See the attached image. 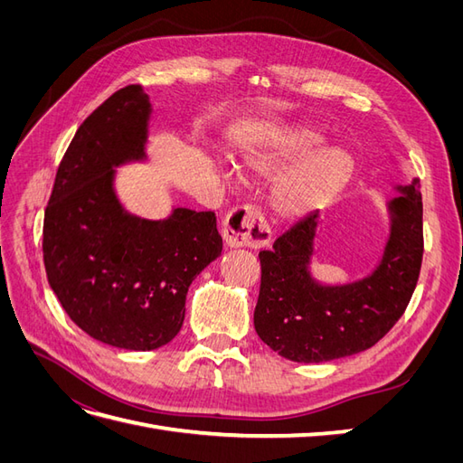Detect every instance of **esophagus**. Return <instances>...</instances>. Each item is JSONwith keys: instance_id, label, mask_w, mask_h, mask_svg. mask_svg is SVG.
<instances>
[{"instance_id": "34e87169", "label": "esophagus", "mask_w": 463, "mask_h": 463, "mask_svg": "<svg viewBox=\"0 0 463 463\" xmlns=\"http://www.w3.org/2000/svg\"><path fill=\"white\" fill-rule=\"evenodd\" d=\"M223 241L230 249L240 247H264L272 240L269 223L262 218L257 206H240L232 210L226 222H223Z\"/></svg>"}]
</instances>
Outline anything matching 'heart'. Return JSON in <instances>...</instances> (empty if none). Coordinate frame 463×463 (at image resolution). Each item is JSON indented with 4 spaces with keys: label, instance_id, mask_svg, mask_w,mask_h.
Wrapping results in <instances>:
<instances>
[{
    "label": "heart",
    "instance_id": "b5f03b06",
    "mask_svg": "<svg viewBox=\"0 0 463 463\" xmlns=\"http://www.w3.org/2000/svg\"><path fill=\"white\" fill-rule=\"evenodd\" d=\"M322 137L305 128L276 129L245 145L237 160L253 179H269L282 172L272 187V210L278 218L299 222L328 206L349 185L355 172L354 156L340 146L317 148Z\"/></svg>",
    "mask_w": 463,
    "mask_h": 463
}]
</instances>
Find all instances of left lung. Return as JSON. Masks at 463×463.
Instances as JSON below:
<instances>
[{
	"label": "left lung",
	"instance_id": "obj_1",
	"mask_svg": "<svg viewBox=\"0 0 463 463\" xmlns=\"http://www.w3.org/2000/svg\"><path fill=\"white\" fill-rule=\"evenodd\" d=\"M386 203L390 232L371 274L347 284H322L311 272L318 213L298 222L260 250L255 330L278 355L322 363L373 347L396 325L417 286L423 260L421 185H396Z\"/></svg>",
	"mask_w": 463,
	"mask_h": 463
}]
</instances>
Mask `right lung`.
<instances>
[{"instance_id":"right-lung-1","label":"right lung","mask_w":463,"mask_h":463,"mask_svg":"<svg viewBox=\"0 0 463 463\" xmlns=\"http://www.w3.org/2000/svg\"><path fill=\"white\" fill-rule=\"evenodd\" d=\"M152 104L129 85L77 129L44 214V264L65 313L94 340L150 352L172 342L189 286L222 255L214 213L175 206L138 218L116 193V167L146 160Z\"/></svg>"}]
</instances>
